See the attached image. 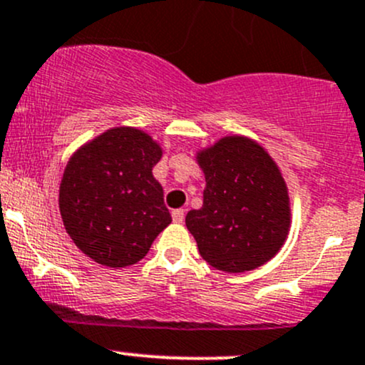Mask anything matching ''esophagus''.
<instances>
[{"label": "esophagus", "mask_w": 365, "mask_h": 365, "mask_svg": "<svg viewBox=\"0 0 365 365\" xmlns=\"http://www.w3.org/2000/svg\"><path fill=\"white\" fill-rule=\"evenodd\" d=\"M171 216H173L175 223H183V220H185V211H183V210H173Z\"/></svg>", "instance_id": "34e87169"}]
</instances>
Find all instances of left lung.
<instances>
[{
    "label": "left lung",
    "mask_w": 365,
    "mask_h": 365,
    "mask_svg": "<svg viewBox=\"0 0 365 365\" xmlns=\"http://www.w3.org/2000/svg\"><path fill=\"white\" fill-rule=\"evenodd\" d=\"M206 176L201 210L185 216L199 253L216 270L241 274L282 247L291 225L287 187L277 164L246 137H225L197 154Z\"/></svg>",
    "instance_id": "8db88e82"
}]
</instances>
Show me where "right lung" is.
Listing matches in <instances>:
<instances>
[{
    "label": "right lung",
    "mask_w": 365,
    "mask_h": 365,
    "mask_svg": "<svg viewBox=\"0 0 365 365\" xmlns=\"http://www.w3.org/2000/svg\"><path fill=\"white\" fill-rule=\"evenodd\" d=\"M161 155L143 131L112 128L67 163L58 194L63 227L100 265H135L171 223L163 187L152 175Z\"/></svg>",
    "instance_id": "add662e5"
}]
</instances>
